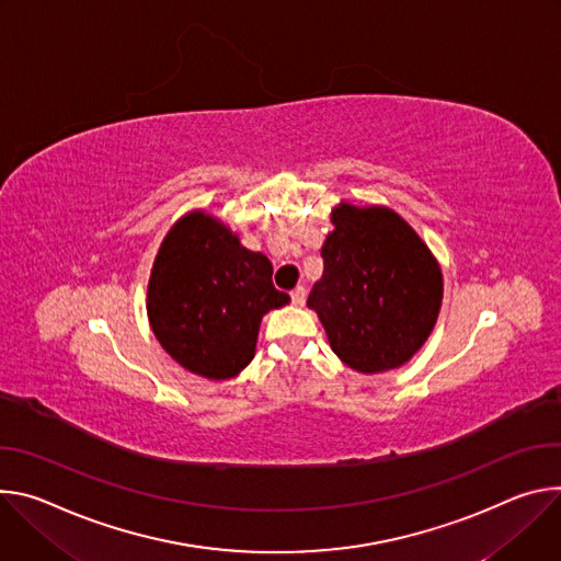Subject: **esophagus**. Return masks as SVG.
<instances>
[{
  "label": "esophagus",
  "mask_w": 561,
  "mask_h": 561,
  "mask_svg": "<svg viewBox=\"0 0 561 561\" xmlns=\"http://www.w3.org/2000/svg\"><path fill=\"white\" fill-rule=\"evenodd\" d=\"M305 298H307V291H305V287H296V289H291V302L294 305H305Z\"/></svg>",
  "instance_id": "obj_1"
}]
</instances>
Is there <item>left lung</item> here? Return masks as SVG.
Returning a JSON list of instances; mask_svg holds the SVG:
<instances>
[{
    "label": "left lung",
    "instance_id": "obj_1",
    "mask_svg": "<svg viewBox=\"0 0 561 561\" xmlns=\"http://www.w3.org/2000/svg\"><path fill=\"white\" fill-rule=\"evenodd\" d=\"M323 278L307 305L319 314L334 354L375 375L408 363L439 317L444 280L437 261L392 209L341 205L332 211Z\"/></svg>",
    "mask_w": 561,
    "mask_h": 561
}]
</instances>
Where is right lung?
I'll list each match as a JSON object with an SVG mask.
<instances>
[{
	"mask_svg": "<svg viewBox=\"0 0 561 561\" xmlns=\"http://www.w3.org/2000/svg\"><path fill=\"white\" fill-rule=\"evenodd\" d=\"M274 267L214 216L186 214L156 256L147 312L160 345L205 379L236 377L254 358L261 319L289 302Z\"/></svg>",
	"mask_w": 561,
	"mask_h": 561,
	"instance_id": "obj_1",
	"label": "right lung"
}]
</instances>
